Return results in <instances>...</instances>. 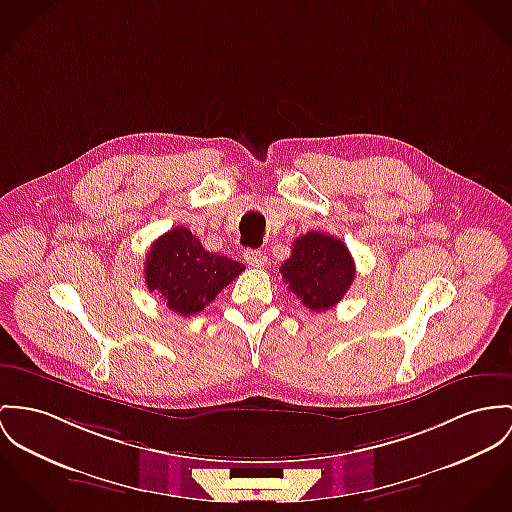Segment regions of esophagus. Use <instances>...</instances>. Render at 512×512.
Masks as SVG:
<instances>
[{
  "label": "esophagus",
  "instance_id": "obj_1",
  "mask_svg": "<svg viewBox=\"0 0 512 512\" xmlns=\"http://www.w3.org/2000/svg\"><path fill=\"white\" fill-rule=\"evenodd\" d=\"M243 259L247 261V265L251 267H265L267 265V255L261 249H245Z\"/></svg>",
  "mask_w": 512,
  "mask_h": 512
}]
</instances>
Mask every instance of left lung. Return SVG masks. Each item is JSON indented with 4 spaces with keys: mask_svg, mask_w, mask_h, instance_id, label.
<instances>
[{
    "mask_svg": "<svg viewBox=\"0 0 512 512\" xmlns=\"http://www.w3.org/2000/svg\"><path fill=\"white\" fill-rule=\"evenodd\" d=\"M290 292L314 312L337 306L354 280V261L339 237L308 232L294 239L290 257L280 265Z\"/></svg>",
    "mask_w": 512,
    "mask_h": 512,
    "instance_id": "8db88e82",
    "label": "left lung"
}]
</instances>
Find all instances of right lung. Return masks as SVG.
I'll list each match as a JSON object with an SVG mask.
<instances>
[{"mask_svg": "<svg viewBox=\"0 0 512 512\" xmlns=\"http://www.w3.org/2000/svg\"><path fill=\"white\" fill-rule=\"evenodd\" d=\"M243 271L245 265L206 251L189 228L179 226L154 241L144 276L150 292H158L169 310L195 315Z\"/></svg>", "mask_w": 512, "mask_h": 512, "instance_id": "1", "label": "right lung"}]
</instances>
